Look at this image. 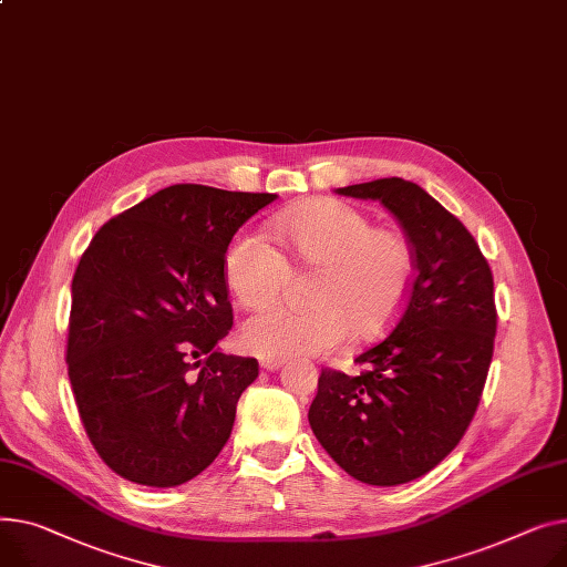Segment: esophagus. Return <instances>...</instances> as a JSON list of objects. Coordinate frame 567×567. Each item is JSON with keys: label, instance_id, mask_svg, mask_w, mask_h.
Instances as JSON below:
<instances>
[{"label": "esophagus", "instance_id": "34e87169", "mask_svg": "<svg viewBox=\"0 0 567 567\" xmlns=\"http://www.w3.org/2000/svg\"><path fill=\"white\" fill-rule=\"evenodd\" d=\"M280 367H282L280 360H274V358L261 360V369H267V371H276V369H280Z\"/></svg>", "mask_w": 567, "mask_h": 567}]
</instances>
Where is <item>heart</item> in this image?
<instances>
[{"instance_id":"obj_1","label":"heart","mask_w":567,"mask_h":567,"mask_svg":"<svg viewBox=\"0 0 567 567\" xmlns=\"http://www.w3.org/2000/svg\"><path fill=\"white\" fill-rule=\"evenodd\" d=\"M276 233L306 269L310 306H274L248 317L241 342L250 353L274 360L319 355L351 334L383 332L401 312L414 280L408 239L373 228L358 207L321 198L287 209ZM225 282L246 308L267 306L289 278L287 257L257 230L239 233L225 250Z\"/></svg>"}]
</instances>
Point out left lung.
<instances>
[{
  "mask_svg": "<svg viewBox=\"0 0 567 567\" xmlns=\"http://www.w3.org/2000/svg\"><path fill=\"white\" fill-rule=\"evenodd\" d=\"M385 205L412 246L414 280L383 342L355 358L360 375L323 369L308 420L330 458L369 485L431 472L465 435L493 360V271L465 225L401 177L337 188Z\"/></svg>",
  "mask_w": 567,
  "mask_h": 567,
  "instance_id": "1",
  "label": "left lung"
}]
</instances>
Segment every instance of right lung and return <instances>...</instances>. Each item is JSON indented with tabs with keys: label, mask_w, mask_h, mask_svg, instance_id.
Returning <instances> with one entry per match:
<instances>
[{
	"label": "right lung",
	"mask_w": 567,
	"mask_h": 567,
	"mask_svg": "<svg viewBox=\"0 0 567 567\" xmlns=\"http://www.w3.org/2000/svg\"><path fill=\"white\" fill-rule=\"evenodd\" d=\"M276 194L175 184L106 220L72 278L68 375L100 458L175 487L228 442L255 358L216 349L233 328L223 259Z\"/></svg>",
	"instance_id": "right-lung-1"
}]
</instances>
